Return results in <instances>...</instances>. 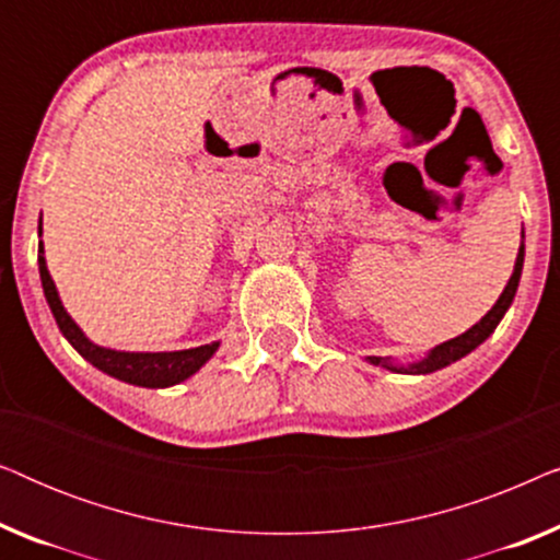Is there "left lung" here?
<instances>
[{
	"label": "left lung",
	"mask_w": 560,
	"mask_h": 560,
	"mask_svg": "<svg viewBox=\"0 0 560 560\" xmlns=\"http://www.w3.org/2000/svg\"><path fill=\"white\" fill-rule=\"evenodd\" d=\"M523 240H525V232H523ZM523 262H525V244L520 242V252H517V259H515V270H512V278L508 280V285H504L502 295L497 298V303L492 305V311L487 313L485 318L479 320V324H474L469 331H464L462 336H456V339H448L439 343V347L428 351L423 359H418V362H410V364H395L389 362V359H382V357H366V362L374 364V366H385L389 372H397V374H431L435 370H443V366L458 362V359L471 354L474 349L479 347V343H485L489 336L494 334L497 324H500L504 313L515 301V293H517V285H520V275H523Z\"/></svg>",
	"instance_id": "left-lung-1"
}]
</instances>
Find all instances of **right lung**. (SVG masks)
Listing matches in <instances>:
<instances>
[{"label": "right lung", "instance_id": "right-lung-1", "mask_svg": "<svg viewBox=\"0 0 560 560\" xmlns=\"http://www.w3.org/2000/svg\"><path fill=\"white\" fill-rule=\"evenodd\" d=\"M37 234H43V226H37ZM37 265H40L45 301L50 305L52 318H56L60 334L66 336L68 343H71V347L79 351L86 362H91L96 370H102L114 380H121L127 382V385H137V387H152V389L173 387L178 385V382L188 380L190 374H196L213 354H217L219 341L203 343V347H196V349H180V351H117V349L98 347V343L91 341L89 336L81 331L79 324L68 316L63 303H60L58 288L50 278L48 265H45L43 242L37 244Z\"/></svg>", "mask_w": 560, "mask_h": 560}]
</instances>
